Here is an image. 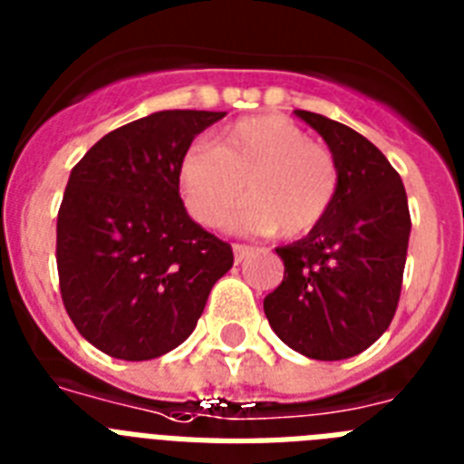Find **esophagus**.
Returning <instances> with one entry per match:
<instances>
[{
	"instance_id": "1",
	"label": "esophagus",
	"mask_w": 464,
	"mask_h": 464,
	"mask_svg": "<svg viewBox=\"0 0 464 464\" xmlns=\"http://www.w3.org/2000/svg\"><path fill=\"white\" fill-rule=\"evenodd\" d=\"M232 251H235V260H237V263H241V260L246 258V256L251 254L254 248L248 246V244H235V246H232Z\"/></svg>"
}]
</instances>
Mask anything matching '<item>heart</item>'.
I'll return each instance as SVG.
<instances>
[{
	"mask_svg": "<svg viewBox=\"0 0 464 464\" xmlns=\"http://www.w3.org/2000/svg\"><path fill=\"white\" fill-rule=\"evenodd\" d=\"M339 163L285 116H248L227 125L218 147L194 141L178 163V187L197 223L216 227L244 201L239 225L285 239L310 235L324 223L339 194ZM247 187L244 188L243 185Z\"/></svg>",
	"mask_w": 464,
	"mask_h": 464,
	"instance_id": "obj_1",
	"label": "heart"
}]
</instances>
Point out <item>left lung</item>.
<instances>
[{"mask_svg": "<svg viewBox=\"0 0 464 464\" xmlns=\"http://www.w3.org/2000/svg\"><path fill=\"white\" fill-rule=\"evenodd\" d=\"M339 163V194L324 223L277 248L285 279L263 301L275 334L313 361L362 353L396 315L411 210L386 156L343 122L296 111Z\"/></svg>", "mask_w": 464, "mask_h": 464, "instance_id": "left-lung-1", "label": "left lung"}]
</instances>
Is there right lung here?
<instances>
[{"mask_svg":"<svg viewBox=\"0 0 464 464\" xmlns=\"http://www.w3.org/2000/svg\"><path fill=\"white\" fill-rule=\"evenodd\" d=\"M223 111H159L113 130L71 170L56 220L68 317L92 346L151 361L194 332L235 256L187 216L178 163Z\"/></svg>","mask_w":464,"mask_h":464,"instance_id":"add662e5","label":"right lung"}]
</instances>
